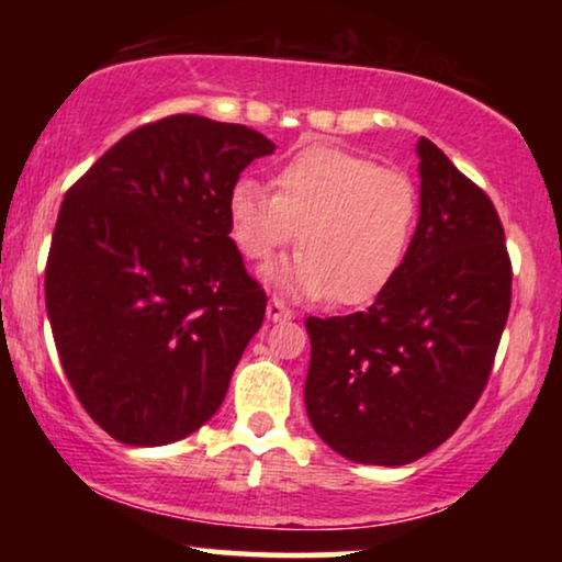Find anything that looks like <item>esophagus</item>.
<instances>
[{"label": "esophagus", "instance_id": "34e87169", "mask_svg": "<svg viewBox=\"0 0 562 562\" xmlns=\"http://www.w3.org/2000/svg\"><path fill=\"white\" fill-rule=\"evenodd\" d=\"M266 314H268V319H273V322H279V319H289L291 312L286 304L281 302V299H276V296H271V302H268V306H266Z\"/></svg>", "mask_w": 562, "mask_h": 562}]
</instances>
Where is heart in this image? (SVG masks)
Segmentation results:
<instances>
[{
  "mask_svg": "<svg viewBox=\"0 0 562 562\" xmlns=\"http://www.w3.org/2000/svg\"><path fill=\"white\" fill-rule=\"evenodd\" d=\"M271 187L256 179L229 187L227 233L256 266L296 237V256L266 273L283 294L368 304L402 271L419 220L409 173L314 143L276 168Z\"/></svg>",
  "mask_w": 562,
  "mask_h": 562,
  "instance_id": "b5f03b06",
  "label": "heart"
}]
</instances>
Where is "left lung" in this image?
<instances>
[{
  "label": "left lung",
  "mask_w": 562,
  "mask_h": 562,
  "mask_svg": "<svg viewBox=\"0 0 562 562\" xmlns=\"http://www.w3.org/2000/svg\"><path fill=\"white\" fill-rule=\"evenodd\" d=\"M419 222L366 312L310 317L304 402L342 458L406 465L448 440L486 389L512 306V260L486 191L419 137Z\"/></svg>",
  "instance_id": "8db88e82"
}]
</instances>
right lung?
I'll return each instance as SVG.
<instances>
[{"instance_id":"obj_1","label":"right lung","mask_w":562,"mask_h":562,"mask_svg":"<svg viewBox=\"0 0 562 562\" xmlns=\"http://www.w3.org/2000/svg\"><path fill=\"white\" fill-rule=\"evenodd\" d=\"M276 145L171 114L114 143L60 204L45 306L89 417L125 445H168L220 409L266 291L227 233V191Z\"/></svg>"}]
</instances>
